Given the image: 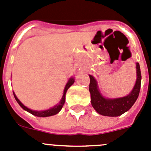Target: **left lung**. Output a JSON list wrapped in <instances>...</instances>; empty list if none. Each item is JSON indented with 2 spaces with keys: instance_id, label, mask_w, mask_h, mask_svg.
<instances>
[{
  "instance_id": "left-lung-1",
  "label": "left lung",
  "mask_w": 151,
  "mask_h": 151,
  "mask_svg": "<svg viewBox=\"0 0 151 151\" xmlns=\"http://www.w3.org/2000/svg\"><path fill=\"white\" fill-rule=\"evenodd\" d=\"M137 79L132 90L128 96L117 99H106L99 92L97 81L89 75L90 83L89 90L91 95V104L99 114L108 116H118L132 108L136 101L141 89L142 74L139 63H136Z\"/></svg>"
}]
</instances>
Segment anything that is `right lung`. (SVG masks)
<instances>
[{
    "label": "right lung",
    "instance_id": "add662e5",
    "mask_svg": "<svg viewBox=\"0 0 151 151\" xmlns=\"http://www.w3.org/2000/svg\"><path fill=\"white\" fill-rule=\"evenodd\" d=\"M74 83V77H70V78L68 80V81L67 84L65 85V89H64L63 96H62V99H61V101H60V102L59 103V104H56L55 106H54L53 108H50V109H48V110H46V111H32V110L29 109V108H28L27 107H25V106L24 105V104H23L22 103L19 101V100L18 98L16 97V96L15 95V93H13V95H14V97H15V99H16V101H17V102H18V104L21 106L22 108H23V109L25 110V111H28V113H30V114H32L35 115V116H40V117H47V116H53V115L57 114H58V113H59L61 110H62V107H63L64 104H65V101L66 92H67V90L68 89V88L70 87V86L72 85Z\"/></svg>",
    "mask_w": 151,
    "mask_h": 151
}]
</instances>
